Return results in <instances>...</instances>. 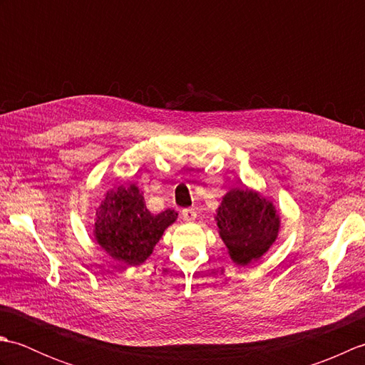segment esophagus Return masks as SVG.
<instances>
[{"mask_svg": "<svg viewBox=\"0 0 365 365\" xmlns=\"http://www.w3.org/2000/svg\"><path fill=\"white\" fill-rule=\"evenodd\" d=\"M196 216H197V213H196L195 208H183V210H182V218L185 221H195Z\"/></svg>", "mask_w": 365, "mask_h": 365, "instance_id": "1", "label": "esophagus"}]
</instances>
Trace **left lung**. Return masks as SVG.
<instances>
[{
    "mask_svg": "<svg viewBox=\"0 0 365 365\" xmlns=\"http://www.w3.org/2000/svg\"><path fill=\"white\" fill-rule=\"evenodd\" d=\"M216 221L222 242L238 265L260 259L279 232V216L273 204L250 190L229 191L222 197Z\"/></svg>",
    "mask_w": 365,
    "mask_h": 365,
    "instance_id": "1",
    "label": "left lung"
}]
</instances>
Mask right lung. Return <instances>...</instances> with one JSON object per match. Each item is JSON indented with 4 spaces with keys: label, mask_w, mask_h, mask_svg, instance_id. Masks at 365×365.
<instances>
[{
    "label": "right lung",
    "mask_w": 365,
    "mask_h": 365,
    "mask_svg": "<svg viewBox=\"0 0 365 365\" xmlns=\"http://www.w3.org/2000/svg\"><path fill=\"white\" fill-rule=\"evenodd\" d=\"M177 220V212L153 215L138 187H118L106 195L97 210L98 245L123 265H139L152 254L163 232Z\"/></svg>",
    "instance_id": "obj_1"
}]
</instances>
